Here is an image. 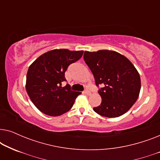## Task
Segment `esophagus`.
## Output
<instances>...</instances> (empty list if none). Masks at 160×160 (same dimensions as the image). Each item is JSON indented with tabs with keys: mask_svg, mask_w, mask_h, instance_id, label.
I'll list each match as a JSON object with an SVG mask.
<instances>
[{
	"mask_svg": "<svg viewBox=\"0 0 160 160\" xmlns=\"http://www.w3.org/2000/svg\"><path fill=\"white\" fill-rule=\"evenodd\" d=\"M83 93L85 94V95H89L91 94V92L88 90V89H85V90L83 92Z\"/></svg>",
	"mask_w": 160,
	"mask_h": 160,
	"instance_id": "1",
	"label": "esophagus"
}]
</instances>
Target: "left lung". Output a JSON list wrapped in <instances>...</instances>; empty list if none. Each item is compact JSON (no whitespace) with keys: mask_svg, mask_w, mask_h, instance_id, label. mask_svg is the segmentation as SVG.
<instances>
[{"mask_svg":"<svg viewBox=\"0 0 160 160\" xmlns=\"http://www.w3.org/2000/svg\"><path fill=\"white\" fill-rule=\"evenodd\" d=\"M84 60L95 77L102 98L96 113L108 118L123 115L136 102L141 78L132 63L122 54L110 50L85 51Z\"/></svg>","mask_w":160,"mask_h":160,"instance_id":"1","label":"left lung"}]
</instances>
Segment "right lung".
<instances>
[{"instance_id":"add662e5","label":"right lung","mask_w":160,"mask_h":160,"mask_svg":"<svg viewBox=\"0 0 160 160\" xmlns=\"http://www.w3.org/2000/svg\"><path fill=\"white\" fill-rule=\"evenodd\" d=\"M83 51L54 49L37 58L28 68L26 91L37 108L45 114L58 117L73 106L81 92L72 91L66 82L65 72L72 63L79 60Z\"/></svg>"}]
</instances>
